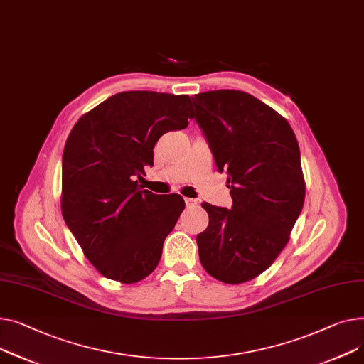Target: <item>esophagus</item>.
Segmentation results:
<instances>
[{"label":"esophagus","mask_w":364,"mask_h":364,"mask_svg":"<svg viewBox=\"0 0 364 364\" xmlns=\"http://www.w3.org/2000/svg\"><path fill=\"white\" fill-rule=\"evenodd\" d=\"M185 204H186V207H196L198 204V201L194 198H185Z\"/></svg>","instance_id":"esophagus-1"}]
</instances>
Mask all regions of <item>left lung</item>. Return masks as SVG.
<instances>
[{
	"label": "left lung",
	"instance_id": "obj_1",
	"mask_svg": "<svg viewBox=\"0 0 364 364\" xmlns=\"http://www.w3.org/2000/svg\"><path fill=\"white\" fill-rule=\"evenodd\" d=\"M194 117L228 173L232 208L203 203L200 262L216 279L242 284L263 273L289 241L306 197L300 146L287 119L235 90L197 94Z\"/></svg>",
	"mask_w": 364,
	"mask_h": 364
}]
</instances>
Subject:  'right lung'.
<instances>
[{
  "mask_svg": "<svg viewBox=\"0 0 364 364\" xmlns=\"http://www.w3.org/2000/svg\"><path fill=\"white\" fill-rule=\"evenodd\" d=\"M191 98L126 91L83 114L64 145L61 213L83 254L109 279L135 284L151 273L185 208L138 183L153 148L188 126Z\"/></svg>",
  "mask_w": 364,
  "mask_h": 364,
  "instance_id": "1",
  "label": "right lung"
}]
</instances>
